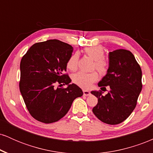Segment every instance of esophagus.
<instances>
[{"label": "esophagus", "mask_w": 153, "mask_h": 153, "mask_svg": "<svg viewBox=\"0 0 153 153\" xmlns=\"http://www.w3.org/2000/svg\"><path fill=\"white\" fill-rule=\"evenodd\" d=\"M82 92H83V95H84V96H90V95H91V93L89 92L88 91L83 90V91H82Z\"/></svg>", "instance_id": "34e87169"}]
</instances>
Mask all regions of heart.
<instances>
[{"label": "heart", "mask_w": 153, "mask_h": 153, "mask_svg": "<svg viewBox=\"0 0 153 153\" xmlns=\"http://www.w3.org/2000/svg\"><path fill=\"white\" fill-rule=\"evenodd\" d=\"M85 53L88 56L94 59V68H96L100 75H105L108 70V64L107 61L103 58L104 57V50L101 46H93L86 47L84 50ZM79 55L78 53L73 54L67 61V68L71 71H75L78 68ZM99 78V74L96 71L91 73L78 72L72 76V80L78 86L82 88L88 89L91 88L92 84L96 82Z\"/></svg>", "instance_id": "heart-1"}]
</instances>
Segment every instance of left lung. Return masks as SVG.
Wrapping results in <instances>:
<instances>
[{"label":"left lung","mask_w":153,"mask_h":153,"mask_svg":"<svg viewBox=\"0 0 153 153\" xmlns=\"http://www.w3.org/2000/svg\"><path fill=\"white\" fill-rule=\"evenodd\" d=\"M109 67L99 86L109 85L106 96L101 91H91L98 103L93 112L99 120L115 125L127 119L136 107L143 88L142 70L130 51L119 49L109 52Z\"/></svg>","instance_id":"8db88e82"}]
</instances>
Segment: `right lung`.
I'll use <instances>...</instances> for the list:
<instances>
[{
  "mask_svg": "<svg viewBox=\"0 0 153 153\" xmlns=\"http://www.w3.org/2000/svg\"><path fill=\"white\" fill-rule=\"evenodd\" d=\"M73 51L71 45L50 39L34 44L23 56L19 89L29 114L39 122L59 121L83 94L78 85L70 84L71 78L65 73ZM65 85L68 87H62Z\"/></svg>",
  "mask_w": 153,
  "mask_h": 153,
  "instance_id": "right-lung-1",
  "label": "right lung"
}]
</instances>
